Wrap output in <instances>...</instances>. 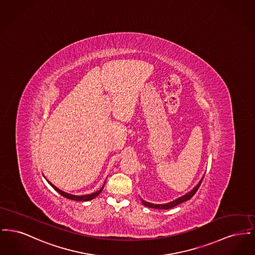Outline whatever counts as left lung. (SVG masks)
Masks as SVG:
<instances>
[{
  "mask_svg": "<svg viewBox=\"0 0 255 255\" xmlns=\"http://www.w3.org/2000/svg\"><path fill=\"white\" fill-rule=\"evenodd\" d=\"M203 180H204V178L201 180V182H199V183L197 184V186H195L194 189H192L189 193H187V194H185L184 196L181 197V198H179V199H177V200H175V201H173V202H171V203H168V204H165V205H155V204L147 203V202L143 201V200H141V203H142L144 206H147V207H151V208H157V209H169V208H172V207H174V206H178V205L182 204V203L185 202V201L190 200V199L194 196L195 193L198 191V189H199V187H200L201 183L203 182Z\"/></svg>",
  "mask_w": 255,
  "mask_h": 255,
  "instance_id": "obj_1",
  "label": "left lung"
}]
</instances>
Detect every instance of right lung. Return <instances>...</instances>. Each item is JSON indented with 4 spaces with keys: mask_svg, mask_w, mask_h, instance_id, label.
Segmentation results:
<instances>
[{
    "mask_svg": "<svg viewBox=\"0 0 255 255\" xmlns=\"http://www.w3.org/2000/svg\"><path fill=\"white\" fill-rule=\"evenodd\" d=\"M49 184L59 193V194L62 195L63 197H65V198H67V199H70V200H73V201H83V202H85V201H90V200H93V199H95L97 196L100 194L101 193V191H102V189H103V187H104V185L101 187V189L100 190H98L97 192H95V193H93V194H89V195H84V196H75V195L72 194H68V193H66V192H64V191H62L60 189H58L56 186H54L52 183H50V182L48 181Z\"/></svg>",
    "mask_w": 255,
    "mask_h": 255,
    "instance_id": "add662e5",
    "label": "right lung"
}]
</instances>
